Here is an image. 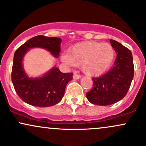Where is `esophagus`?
I'll return each instance as SVG.
<instances>
[{
  "instance_id": "34e87169",
  "label": "esophagus",
  "mask_w": 146,
  "mask_h": 146,
  "mask_svg": "<svg viewBox=\"0 0 146 146\" xmlns=\"http://www.w3.org/2000/svg\"><path fill=\"white\" fill-rule=\"evenodd\" d=\"M73 79H74V80H78V79H80V78H81V76H80V75H78V74H77V73H74V74H73Z\"/></svg>"
}]
</instances>
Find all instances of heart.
Instances as JSON below:
<instances>
[{
    "label": "heart",
    "mask_w": 146,
    "mask_h": 146,
    "mask_svg": "<svg viewBox=\"0 0 146 146\" xmlns=\"http://www.w3.org/2000/svg\"><path fill=\"white\" fill-rule=\"evenodd\" d=\"M115 51L111 44L98 42H83L70 48L68 53L62 55L61 59L70 66H81L88 76H98L109 68Z\"/></svg>",
    "instance_id": "1"
}]
</instances>
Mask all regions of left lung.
Instances as JSON below:
<instances>
[{
  "label": "left lung",
  "instance_id": "obj_1",
  "mask_svg": "<svg viewBox=\"0 0 146 146\" xmlns=\"http://www.w3.org/2000/svg\"><path fill=\"white\" fill-rule=\"evenodd\" d=\"M110 42L117 54L113 66L102 76L92 78L93 86L86 94L88 101L95 105L108 106L122 100L134 77L131 51L114 40Z\"/></svg>",
  "mask_w": 146,
  "mask_h": 146
}]
</instances>
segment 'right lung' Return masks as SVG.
Wrapping results in <instances>:
<instances>
[{
    "label": "right lung",
    "instance_id": "obj_1",
    "mask_svg": "<svg viewBox=\"0 0 146 146\" xmlns=\"http://www.w3.org/2000/svg\"><path fill=\"white\" fill-rule=\"evenodd\" d=\"M62 40L56 37L37 36L21 45L14 53L11 81L19 98L33 106L48 107L61 101L66 84L73 79L72 73H62L53 67L42 77H28L23 66V60L29 48H45L55 58H58Z\"/></svg>",
    "mask_w": 146,
    "mask_h": 146
}]
</instances>
